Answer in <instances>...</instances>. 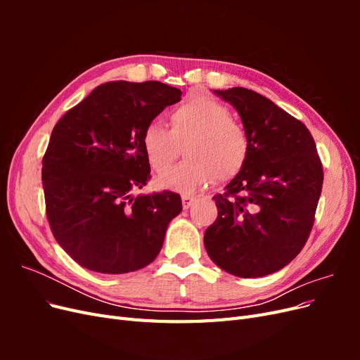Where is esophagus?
I'll return each mask as SVG.
<instances>
[{
	"instance_id": "obj_1",
	"label": "esophagus",
	"mask_w": 360,
	"mask_h": 360,
	"mask_svg": "<svg viewBox=\"0 0 360 360\" xmlns=\"http://www.w3.org/2000/svg\"><path fill=\"white\" fill-rule=\"evenodd\" d=\"M181 201H183V209L188 210L189 207L192 205V202L195 201V198L192 197V195H188V193H183L181 195Z\"/></svg>"
}]
</instances>
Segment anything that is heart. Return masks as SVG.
Returning <instances> with one entry per match:
<instances>
[{
  "label": "heart",
  "instance_id": "obj_1",
  "mask_svg": "<svg viewBox=\"0 0 360 360\" xmlns=\"http://www.w3.org/2000/svg\"><path fill=\"white\" fill-rule=\"evenodd\" d=\"M141 143L151 169L158 174L169 171L184 147L189 159L160 179L162 186L181 192H193L213 180H233L250 155L245 126L224 103L210 97H192L174 108L169 129L150 123Z\"/></svg>",
  "mask_w": 360,
  "mask_h": 360
}]
</instances>
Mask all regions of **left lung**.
Returning <instances> with one entry per match:
<instances>
[{
    "label": "left lung",
    "instance_id": "left-lung-1",
    "mask_svg": "<svg viewBox=\"0 0 360 360\" xmlns=\"http://www.w3.org/2000/svg\"><path fill=\"white\" fill-rule=\"evenodd\" d=\"M242 117L250 139L245 168L216 193V221L204 246L216 266L240 278L285 267L311 234L323 165L300 120L243 86L216 91Z\"/></svg>",
    "mask_w": 360,
    "mask_h": 360
}]
</instances>
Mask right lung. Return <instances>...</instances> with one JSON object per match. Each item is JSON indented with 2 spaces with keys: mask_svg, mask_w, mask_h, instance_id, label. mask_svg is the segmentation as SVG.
Listing matches in <instances>:
<instances>
[{
  "mask_svg": "<svg viewBox=\"0 0 360 360\" xmlns=\"http://www.w3.org/2000/svg\"><path fill=\"white\" fill-rule=\"evenodd\" d=\"M180 96L158 81L106 82L53 127L41 160L46 216L79 266L129 274L160 252L168 224L181 212L180 195L134 192L150 180L144 129Z\"/></svg>",
  "mask_w": 360,
  "mask_h": 360,
  "instance_id": "add662e5",
  "label": "right lung"
}]
</instances>
